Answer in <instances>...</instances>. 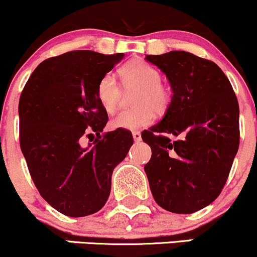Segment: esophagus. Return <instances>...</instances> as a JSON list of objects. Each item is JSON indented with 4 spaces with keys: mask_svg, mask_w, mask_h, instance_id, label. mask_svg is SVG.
<instances>
[{
    "mask_svg": "<svg viewBox=\"0 0 257 257\" xmlns=\"http://www.w3.org/2000/svg\"><path fill=\"white\" fill-rule=\"evenodd\" d=\"M132 137H134V140L136 141V142H139V141H141V134L139 131H134L132 132Z\"/></svg>",
    "mask_w": 257,
    "mask_h": 257,
    "instance_id": "1",
    "label": "esophagus"
}]
</instances>
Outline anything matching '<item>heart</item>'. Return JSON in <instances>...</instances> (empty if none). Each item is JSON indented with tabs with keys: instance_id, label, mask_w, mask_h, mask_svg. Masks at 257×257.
I'll use <instances>...</instances> for the list:
<instances>
[{
	"instance_id": "b5f03b06",
	"label": "heart",
	"mask_w": 257,
	"mask_h": 257,
	"mask_svg": "<svg viewBox=\"0 0 257 257\" xmlns=\"http://www.w3.org/2000/svg\"><path fill=\"white\" fill-rule=\"evenodd\" d=\"M120 79L126 92L136 90L135 107L118 112L110 121L112 130H137L150 125L157 114L167 111L172 100L169 88L161 82V73L156 67L142 60H132L120 70ZM122 96L120 84L112 74L101 77L96 85V98L106 112L116 110Z\"/></svg>"
}]
</instances>
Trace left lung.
<instances>
[{
	"instance_id": "1",
	"label": "left lung",
	"mask_w": 257,
	"mask_h": 257,
	"mask_svg": "<svg viewBox=\"0 0 257 257\" xmlns=\"http://www.w3.org/2000/svg\"><path fill=\"white\" fill-rule=\"evenodd\" d=\"M172 88V100L157 125L142 132L150 145L145 165L162 208L194 213L218 197L239 148V105L233 87L214 62L186 51L146 55ZM168 134L180 136L170 141Z\"/></svg>"
}]
</instances>
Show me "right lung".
<instances>
[{
  "mask_svg": "<svg viewBox=\"0 0 257 257\" xmlns=\"http://www.w3.org/2000/svg\"><path fill=\"white\" fill-rule=\"evenodd\" d=\"M123 56L77 50L51 57L35 68L21 94L22 153L40 195L65 216L84 217L103 208L114 168L134 143L126 130L100 136L107 114L96 85ZM89 132L98 137L83 146Z\"/></svg>",
  "mask_w": 257,
  "mask_h": 257,
  "instance_id": "right-lung-1",
  "label": "right lung"
}]
</instances>
